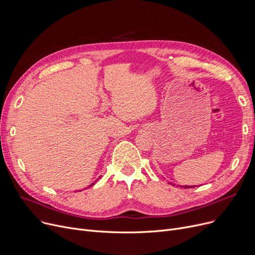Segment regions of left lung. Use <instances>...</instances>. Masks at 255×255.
<instances>
[{
	"mask_svg": "<svg viewBox=\"0 0 255 255\" xmlns=\"http://www.w3.org/2000/svg\"><path fill=\"white\" fill-rule=\"evenodd\" d=\"M192 187H195V186H185L184 188H192Z\"/></svg>",
	"mask_w": 255,
	"mask_h": 255,
	"instance_id": "8db88e82",
	"label": "left lung"
}]
</instances>
